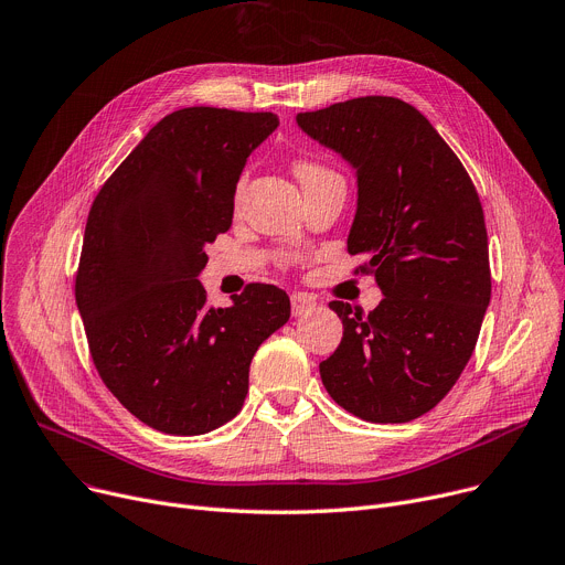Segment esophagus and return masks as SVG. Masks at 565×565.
<instances>
[{
  "instance_id": "1",
  "label": "esophagus",
  "mask_w": 565,
  "mask_h": 565,
  "mask_svg": "<svg viewBox=\"0 0 565 565\" xmlns=\"http://www.w3.org/2000/svg\"><path fill=\"white\" fill-rule=\"evenodd\" d=\"M313 307H316V299L311 295H307V292H292L290 295V311H292L295 318L309 313Z\"/></svg>"
}]
</instances>
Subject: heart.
<instances>
[{"instance_id": "b5f03b06", "label": "heart", "mask_w": 565, "mask_h": 565, "mask_svg": "<svg viewBox=\"0 0 565 565\" xmlns=\"http://www.w3.org/2000/svg\"><path fill=\"white\" fill-rule=\"evenodd\" d=\"M295 174H297L299 183L305 185V183H311V181H316V179H320V177L335 174V172H331L327 166H322V163H318V161L299 159V161H295Z\"/></svg>"}]
</instances>
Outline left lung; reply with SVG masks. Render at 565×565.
Here are the masks:
<instances>
[{"instance_id":"obj_1","label":"left lung","mask_w":565,"mask_h":565,"mask_svg":"<svg viewBox=\"0 0 565 565\" xmlns=\"http://www.w3.org/2000/svg\"><path fill=\"white\" fill-rule=\"evenodd\" d=\"M297 125L356 170L354 275L384 299L365 313L333 299L343 341L320 363L335 404L367 423L425 416L457 384L491 302L488 236L479 195L459 157L423 113L370 95L299 113Z\"/></svg>"}]
</instances>
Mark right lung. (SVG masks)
Listing matches in <instances>:
<instances>
[{"mask_svg": "<svg viewBox=\"0 0 565 565\" xmlns=\"http://www.w3.org/2000/svg\"><path fill=\"white\" fill-rule=\"evenodd\" d=\"M275 113L179 108L136 145L90 206L74 275L90 359L147 427L198 436L243 408L258 345L290 318L288 295L247 284L213 309L204 245L230 232L236 183Z\"/></svg>", "mask_w": 565, "mask_h": 565, "instance_id": "right-lung-1", "label": "right lung"}]
</instances>
